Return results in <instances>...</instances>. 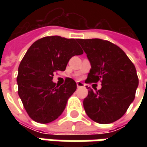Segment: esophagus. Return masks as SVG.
Segmentation results:
<instances>
[{
	"label": "esophagus",
	"instance_id": "obj_1",
	"mask_svg": "<svg viewBox=\"0 0 147 147\" xmlns=\"http://www.w3.org/2000/svg\"><path fill=\"white\" fill-rule=\"evenodd\" d=\"M85 87V84L82 82H77V88H84Z\"/></svg>",
	"mask_w": 147,
	"mask_h": 147
}]
</instances>
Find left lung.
Instances as JSON below:
<instances>
[{
    "mask_svg": "<svg viewBox=\"0 0 147 147\" xmlns=\"http://www.w3.org/2000/svg\"><path fill=\"white\" fill-rule=\"evenodd\" d=\"M91 63L86 83L101 82L94 92L88 88L83 100L86 114L93 121L106 124L119 119L135 98L138 87L136 68L118 46L102 39H78Z\"/></svg>",
    "mask_w": 147,
    "mask_h": 147,
    "instance_id": "obj_1",
    "label": "left lung"
}]
</instances>
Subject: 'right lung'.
<instances>
[{
  "mask_svg": "<svg viewBox=\"0 0 147 147\" xmlns=\"http://www.w3.org/2000/svg\"><path fill=\"white\" fill-rule=\"evenodd\" d=\"M77 40L59 36L42 37L32 45L21 60L18 93L28 115L35 122L55 120L76 91V82L70 78L60 87L55 86L52 79L55 72L65 70L73 56L83 53Z\"/></svg>",
  "mask_w": 147,
  "mask_h": 147,
  "instance_id": "add662e5",
  "label": "right lung"
}]
</instances>
